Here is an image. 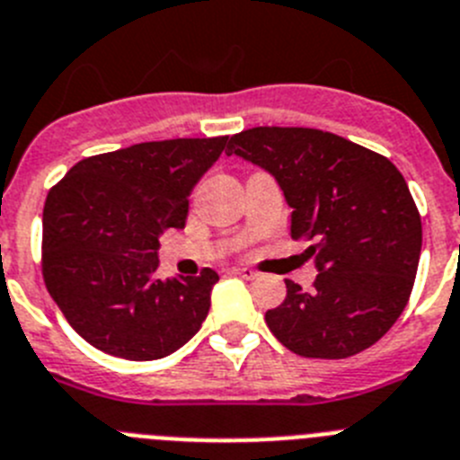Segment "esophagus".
Returning <instances> with one entry per match:
<instances>
[{"mask_svg":"<svg viewBox=\"0 0 460 460\" xmlns=\"http://www.w3.org/2000/svg\"><path fill=\"white\" fill-rule=\"evenodd\" d=\"M234 272L240 277H245V279H256V277H259V272L252 270V268H243V266H235Z\"/></svg>","mask_w":460,"mask_h":460,"instance_id":"obj_1","label":"esophagus"}]
</instances>
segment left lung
Here are the masks:
<instances>
[{"label": "left lung", "instance_id": "8db88e82", "mask_svg": "<svg viewBox=\"0 0 460 460\" xmlns=\"http://www.w3.org/2000/svg\"><path fill=\"white\" fill-rule=\"evenodd\" d=\"M226 155L259 164L284 190L291 238L309 240L312 291L287 279L268 309L270 332L300 358L341 359L369 349L408 305L421 217L399 169L380 153L316 128L261 126L231 137Z\"/></svg>", "mask_w": 460, "mask_h": 460}]
</instances>
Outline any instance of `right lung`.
Masks as SVG:
<instances>
[{
  "label": "right lung",
  "instance_id": "add662e5",
  "mask_svg": "<svg viewBox=\"0 0 460 460\" xmlns=\"http://www.w3.org/2000/svg\"><path fill=\"white\" fill-rule=\"evenodd\" d=\"M229 135L163 139L80 160L48 192L43 279L84 341L160 359L199 332L217 272L158 279L160 234L183 229L190 192Z\"/></svg>",
  "mask_w": 460,
  "mask_h": 460
}]
</instances>
